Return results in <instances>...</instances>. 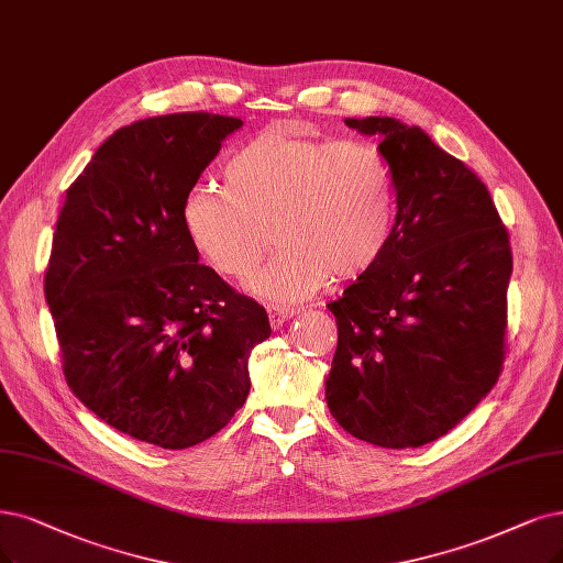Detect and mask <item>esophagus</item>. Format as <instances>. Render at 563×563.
<instances>
[{"mask_svg": "<svg viewBox=\"0 0 563 563\" xmlns=\"http://www.w3.org/2000/svg\"><path fill=\"white\" fill-rule=\"evenodd\" d=\"M266 313H268L271 327L278 329V327H283L289 318L297 316V308H292V306H268Z\"/></svg>", "mask_w": 563, "mask_h": 563, "instance_id": "obj_1", "label": "esophagus"}]
</instances>
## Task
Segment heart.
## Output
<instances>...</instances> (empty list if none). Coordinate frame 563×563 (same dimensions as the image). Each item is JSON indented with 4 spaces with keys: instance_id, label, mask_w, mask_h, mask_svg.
I'll use <instances>...</instances> for the list:
<instances>
[{
    "instance_id": "obj_1",
    "label": "heart",
    "mask_w": 563,
    "mask_h": 563,
    "mask_svg": "<svg viewBox=\"0 0 563 563\" xmlns=\"http://www.w3.org/2000/svg\"><path fill=\"white\" fill-rule=\"evenodd\" d=\"M224 190L197 185L180 206L199 257L264 301H299L334 276L355 280L376 266L397 229V183L378 145L303 139L266 130L224 159Z\"/></svg>"
}]
</instances>
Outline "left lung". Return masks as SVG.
Returning a JSON list of instances; mask_svg holds the SVG:
<instances>
[{"instance_id": "obj_1", "label": "left lung", "mask_w": 563, "mask_h": 563, "mask_svg": "<svg viewBox=\"0 0 563 563\" xmlns=\"http://www.w3.org/2000/svg\"><path fill=\"white\" fill-rule=\"evenodd\" d=\"M378 136L397 183L383 260L327 303L339 345L324 399L336 422L380 448L441 439L504 366L510 241L485 183L397 118H345Z\"/></svg>"}]
</instances>
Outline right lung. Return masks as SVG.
<instances>
[{"label": "right lung", "instance_id": "obj_1", "mask_svg": "<svg viewBox=\"0 0 563 563\" xmlns=\"http://www.w3.org/2000/svg\"><path fill=\"white\" fill-rule=\"evenodd\" d=\"M243 124L172 113L120 128L71 183L46 271L62 368L99 420L164 450L211 439L245 404L266 310L187 241L185 195Z\"/></svg>", "mask_w": 563, "mask_h": 563}]
</instances>
